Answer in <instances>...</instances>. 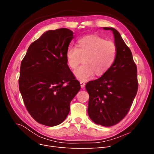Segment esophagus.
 I'll use <instances>...</instances> for the list:
<instances>
[{
  "instance_id": "obj_1",
  "label": "esophagus",
  "mask_w": 154,
  "mask_h": 154,
  "mask_svg": "<svg viewBox=\"0 0 154 154\" xmlns=\"http://www.w3.org/2000/svg\"><path fill=\"white\" fill-rule=\"evenodd\" d=\"M80 85H81V87H82V88H83L85 87V83L84 82H80Z\"/></svg>"
}]
</instances>
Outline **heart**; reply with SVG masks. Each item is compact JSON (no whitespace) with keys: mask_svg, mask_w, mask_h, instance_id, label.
<instances>
[{"mask_svg":"<svg viewBox=\"0 0 154 154\" xmlns=\"http://www.w3.org/2000/svg\"><path fill=\"white\" fill-rule=\"evenodd\" d=\"M117 54L116 44L96 35L83 36L77 41L76 47L69 46L66 57L69 66L76 69L74 72L81 82H86L95 75L102 76L111 67Z\"/></svg>","mask_w":154,"mask_h":154,"instance_id":"b5f03b06","label":"heart"}]
</instances>
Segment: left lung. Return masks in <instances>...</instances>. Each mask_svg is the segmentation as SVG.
<instances>
[{"label": "left lung", "mask_w": 154, "mask_h": 154, "mask_svg": "<svg viewBox=\"0 0 154 154\" xmlns=\"http://www.w3.org/2000/svg\"><path fill=\"white\" fill-rule=\"evenodd\" d=\"M112 31L117 54L111 67L97 80L88 82V114L97 125L111 127L120 122L128 112L136 96L137 71L132 52L119 32L113 27H103Z\"/></svg>", "instance_id": "left-lung-1"}]
</instances>
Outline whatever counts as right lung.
Here are the masks:
<instances>
[{
    "label": "right lung",
    "instance_id": "obj_1",
    "mask_svg": "<svg viewBox=\"0 0 154 154\" xmlns=\"http://www.w3.org/2000/svg\"><path fill=\"white\" fill-rule=\"evenodd\" d=\"M73 38L67 28L46 31L29 45L21 62L19 90L27 111L42 125L62 123L81 88L66 57Z\"/></svg>",
    "mask_w": 154,
    "mask_h": 154
}]
</instances>
